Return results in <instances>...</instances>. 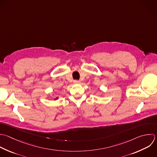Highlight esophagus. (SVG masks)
Listing matches in <instances>:
<instances>
[{"mask_svg": "<svg viewBox=\"0 0 157 157\" xmlns=\"http://www.w3.org/2000/svg\"><path fill=\"white\" fill-rule=\"evenodd\" d=\"M74 83H80V80H74Z\"/></svg>", "mask_w": 157, "mask_h": 157, "instance_id": "1", "label": "esophagus"}]
</instances>
